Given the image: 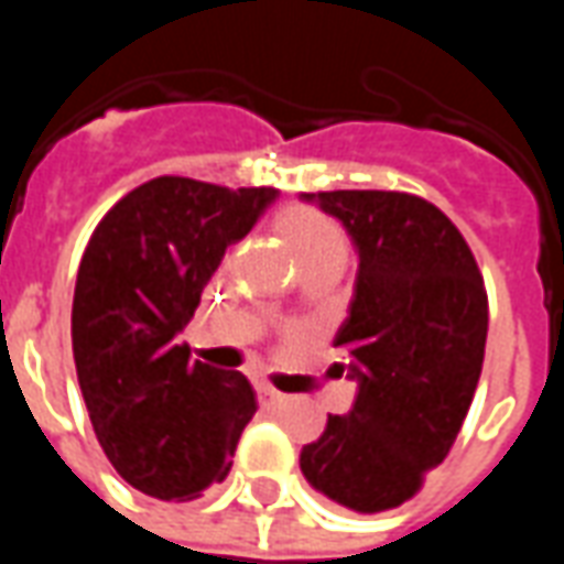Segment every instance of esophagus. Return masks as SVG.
Segmentation results:
<instances>
[{"mask_svg": "<svg viewBox=\"0 0 564 564\" xmlns=\"http://www.w3.org/2000/svg\"><path fill=\"white\" fill-rule=\"evenodd\" d=\"M259 399H262L265 404H283V402H286V395H281V392L274 390V387H269V383H262V387H259Z\"/></svg>", "mask_w": 564, "mask_h": 564, "instance_id": "1", "label": "esophagus"}]
</instances>
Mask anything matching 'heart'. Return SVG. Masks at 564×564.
I'll return each mask as SVG.
<instances>
[{"label": "heart", "mask_w": 564, "mask_h": 564, "mask_svg": "<svg viewBox=\"0 0 564 564\" xmlns=\"http://www.w3.org/2000/svg\"><path fill=\"white\" fill-rule=\"evenodd\" d=\"M278 232L283 235L286 245L293 247L299 262L307 257H317L323 250H332V247H344L338 223L314 208H286L278 217Z\"/></svg>", "instance_id": "1"}]
</instances>
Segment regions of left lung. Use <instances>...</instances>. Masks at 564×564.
I'll return each mask as SVG.
<instances>
[{"instance_id":"obj_1","label":"left lung","mask_w":564,"mask_h":564,"mask_svg":"<svg viewBox=\"0 0 564 564\" xmlns=\"http://www.w3.org/2000/svg\"><path fill=\"white\" fill-rule=\"evenodd\" d=\"M302 198L344 223L359 271L335 335L356 402L350 414H329L299 465L319 496L380 513L420 492L465 423L489 329L484 274L459 229L425 198L390 189Z\"/></svg>"}]
</instances>
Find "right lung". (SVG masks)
<instances>
[{
  "mask_svg": "<svg viewBox=\"0 0 564 564\" xmlns=\"http://www.w3.org/2000/svg\"><path fill=\"white\" fill-rule=\"evenodd\" d=\"M278 198L274 186L162 174L105 214L80 257L72 350L93 432L115 471L160 501L226 480L257 392L241 371L189 359L193 319L226 247Z\"/></svg>",
  "mask_w": 564,
  "mask_h": 564,
  "instance_id": "1",
  "label": "right lung"
}]
</instances>
